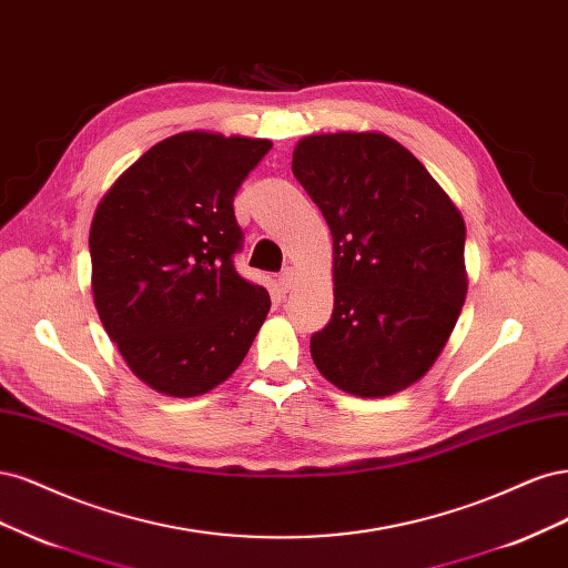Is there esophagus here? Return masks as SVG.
<instances>
[{"mask_svg": "<svg viewBox=\"0 0 568 568\" xmlns=\"http://www.w3.org/2000/svg\"><path fill=\"white\" fill-rule=\"evenodd\" d=\"M292 283H295V268H285L278 273V285L283 292H287L292 287Z\"/></svg>", "mask_w": 568, "mask_h": 568, "instance_id": "34e87169", "label": "esophagus"}]
</instances>
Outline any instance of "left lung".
I'll return each mask as SVG.
<instances>
[{"mask_svg": "<svg viewBox=\"0 0 568 568\" xmlns=\"http://www.w3.org/2000/svg\"><path fill=\"white\" fill-rule=\"evenodd\" d=\"M292 174L335 247V308L311 335L316 368L356 396L423 377L467 295L465 222L410 151L375 132L306 136Z\"/></svg>", "mask_w": 568, "mask_h": 568, "instance_id": "obj_1", "label": "left lung"}]
</instances>
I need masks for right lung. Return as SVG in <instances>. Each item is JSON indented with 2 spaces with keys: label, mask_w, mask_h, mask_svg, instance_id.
Instances as JSON below:
<instances>
[{
  "label": "right lung",
  "mask_w": 568,
  "mask_h": 568,
  "mask_svg": "<svg viewBox=\"0 0 568 568\" xmlns=\"http://www.w3.org/2000/svg\"><path fill=\"white\" fill-rule=\"evenodd\" d=\"M266 139L184 132L155 143L97 207L89 231L97 311L153 389L200 396L233 375L271 308L237 273L233 197Z\"/></svg>",
  "instance_id": "obj_1"
}]
</instances>
